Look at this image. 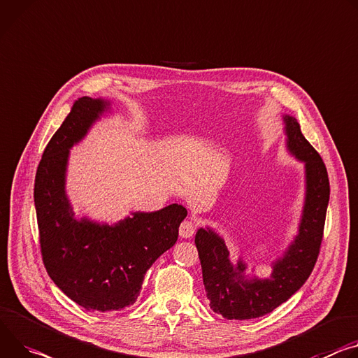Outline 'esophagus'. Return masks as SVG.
Returning a JSON list of instances; mask_svg holds the SVG:
<instances>
[{"instance_id": "1", "label": "esophagus", "mask_w": 358, "mask_h": 358, "mask_svg": "<svg viewBox=\"0 0 358 358\" xmlns=\"http://www.w3.org/2000/svg\"><path fill=\"white\" fill-rule=\"evenodd\" d=\"M194 233H196V225H194L192 221L187 220V221H182L181 225H180V236L182 238H189L194 236Z\"/></svg>"}]
</instances>
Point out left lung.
Listing matches in <instances>:
<instances>
[{"label": "left lung", "instance_id": "obj_1", "mask_svg": "<svg viewBox=\"0 0 358 358\" xmlns=\"http://www.w3.org/2000/svg\"><path fill=\"white\" fill-rule=\"evenodd\" d=\"M282 125L285 151L304 166V201L297 233L270 262L271 274L258 277L254 268L247 273L244 258H231L213 227H200L196 234L210 307L229 320L257 318L275 310L303 287L318 257L330 200L327 170L296 117L282 114Z\"/></svg>", "mask_w": 358, "mask_h": 358}]
</instances>
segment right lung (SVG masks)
<instances>
[{
	"label": "right lung",
	"instance_id": "obj_1",
	"mask_svg": "<svg viewBox=\"0 0 358 358\" xmlns=\"http://www.w3.org/2000/svg\"><path fill=\"white\" fill-rule=\"evenodd\" d=\"M111 101L83 96L50 140L36 176L34 204L44 266L54 284L88 311L133 306L147 270L178 238L187 217L181 204L131 211L117 222L76 215L67 194L70 150L103 117Z\"/></svg>",
	"mask_w": 358,
	"mask_h": 358
}]
</instances>
